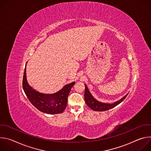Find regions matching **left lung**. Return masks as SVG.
<instances>
[{
  "label": "left lung",
  "mask_w": 151,
  "mask_h": 151,
  "mask_svg": "<svg viewBox=\"0 0 151 151\" xmlns=\"http://www.w3.org/2000/svg\"><path fill=\"white\" fill-rule=\"evenodd\" d=\"M85 85V94H84V98H85V101L88 105V107H90V108L95 111H105L107 110L111 109L113 107H115L119 103H121L127 96L128 94L125 96L121 100L112 103V104H109V103H103L98 101L96 100L90 94L87 85Z\"/></svg>",
  "instance_id": "8db88e82"
}]
</instances>
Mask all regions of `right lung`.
<instances>
[{
    "mask_svg": "<svg viewBox=\"0 0 151 151\" xmlns=\"http://www.w3.org/2000/svg\"><path fill=\"white\" fill-rule=\"evenodd\" d=\"M75 82L68 84L58 92L53 94L40 93L33 90L27 83L26 79V68L23 78V88L24 91L30 101L36 108L42 112L49 114L62 113L66 109L68 98Z\"/></svg>",
    "mask_w": 151,
    "mask_h": 151,
    "instance_id": "add662e5",
    "label": "right lung"
}]
</instances>
